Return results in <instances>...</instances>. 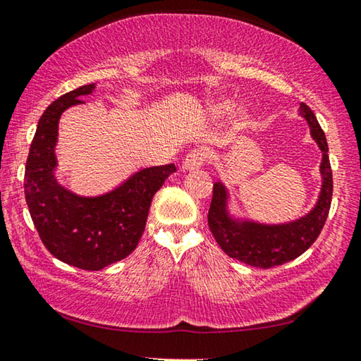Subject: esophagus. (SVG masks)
Listing matches in <instances>:
<instances>
[{
  "mask_svg": "<svg viewBox=\"0 0 361 361\" xmlns=\"http://www.w3.org/2000/svg\"><path fill=\"white\" fill-rule=\"evenodd\" d=\"M206 159H207V152L204 149L191 150V152L185 157V160H183L181 170L191 171V170L201 169V166L204 165V162H206Z\"/></svg>",
  "mask_w": 361,
  "mask_h": 361,
  "instance_id": "obj_1",
  "label": "esophagus"
}]
</instances>
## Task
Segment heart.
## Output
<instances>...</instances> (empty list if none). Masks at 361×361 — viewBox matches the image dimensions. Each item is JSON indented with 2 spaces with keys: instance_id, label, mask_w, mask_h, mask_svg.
<instances>
[{
  "instance_id": "1",
  "label": "heart",
  "mask_w": 361,
  "mask_h": 361,
  "mask_svg": "<svg viewBox=\"0 0 361 361\" xmlns=\"http://www.w3.org/2000/svg\"><path fill=\"white\" fill-rule=\"evenodd\" d=\"M230 109H232V102L230 100H215V102H211V104L207 105V115L211 116H222L225 115V113L230 111ZM236 125H243V123L248 120L250 116V110L248 106H240L238 110H236Z\"/></svg>"
}]
</instances>
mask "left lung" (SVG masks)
<instances>
[{
    "label": "left lung",
    "instance_id": "left-lung-1",
    "mask_svg": "<svg viewBox=\"0 0 361 361\" xmlns=\"http://www.w3.org/2000/svg\"><path fill=\"white\" fill-rule=\"evenodd\" d=\"M298 115L308 123L311 137L322 152L319 165L321 188L311 211L283 224H262L252 219L238 217L230 209L232 202L228 188L220 180L214 183L212 202L207 214L209 228L225 255L245 264L269 269L303 255L319 236L329 214L332 170L324 131L308 105L300 104Z\"/></svg>",
    "mask_w": 361,
    "mask_h": 361
}]
</instances>
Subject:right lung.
<instances>
[{
    "mask_svg": "<svg viewBox=\"0 0 361 361\" xmlns=\"http://www.w3.org/2000/svg\"><path fill=\"white\" fill-rule=\"evenodd\" d=\"M95 84L61 95L43 111L25 164L24 191L43 245L56 259L84 271H100L125 259L146 228L152 197L176 169L147 166L99 196H80L56 178L58 123L64 111L84 104Z\"/></svg>",
    "mask_w": 361,
    "mask_h": 361,
    "instance_id": "right-lung-1",
    "label": "right lung"
}]
</instances>
